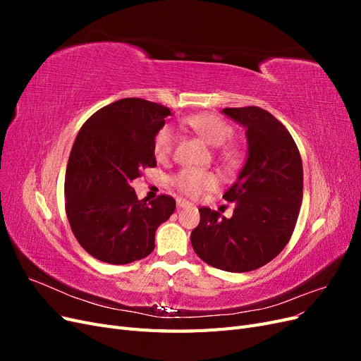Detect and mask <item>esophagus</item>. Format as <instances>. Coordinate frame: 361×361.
<instances>
[{
	"instance_id": "1",
	"label": "esophagus",
	"mask_w": 361,
	"mask_h": 361,
	"mask_svg": "<svg viewBox=\"0 0 361 361\" xmlns=\"http://www.w3.org/2000/svg\"><path fill=\"white\" fill-rule=\"evenodd\" d=\"M176 204H178L179 209H180V207H190V206H191V203H190V202L183 200V199H178V200H176Z\"/></svg>"
}]
</instances>
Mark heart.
I'll use <instances>...</instances> for the list:
<instances>
[{
  "label": "heart",
  "instance_id": "b5f03b06",
  "mask_svg": "<svg viewBox=\"0 0 361 361\" xmlns=\"http://www.w3.org/2000/svg\"><path fill=\"white\" fill-rule=\"evenodd\" d=\"M194 133H197L206 143L218 146L220 158L228 164L236 166L244 158V147L236 143H227L233 135V126L227 123L224 118L214 113H199L191 114L183 118ZM174 146H176V133L171 126H162L155 134L154 140V154L158 161H164L171 157ZM173 187L187 197L195 199L203 192L214 190L218 185V178L212 171L195 170V169H182L171 178Z\"/></svg>",
  "mask_w": 361,
  "mask_h": 361
}]
</instances>
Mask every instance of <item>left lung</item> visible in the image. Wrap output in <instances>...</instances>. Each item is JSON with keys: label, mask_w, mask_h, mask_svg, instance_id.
Listing matches in <instances>:
<instances>
[{"label": "left lung", "mask_w": 361, "mask_h": 361, "mask_svg": "<svg viewBox=\"0 0 361 361\" xmlns=\"http://www.w3.org/2000/svg\"><path fill=\"white\" fill-rule=\"evenodd\" d=\"M223 113L245 126L248 155L223 194L235 203L232 218L200 207L191 244L207 265L247 272L267 265L289 243L302 200V162L289 130L267 110L243 106Z\"/></svg>", "instance_id": "1"}]
</instances>
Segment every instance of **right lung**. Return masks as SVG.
<instances>
[{
    "label": "right lung",
    "instance_id": "1",
    "mask_svg": "<svg viewBox=\"0 0 361 361\" xmlns=\"http://www.w3.org/2000/svg\"><path fill=\"white\" fill-rule=\"evenodd\" d=\"M171 111L140 97H126L97 110L72 146L64 195L76 241L97 260L125 265L149 256L155 232L176 209L166 194L138 200L133 180L157 167L155 134Z\"/></svg>",
    "mask_w": 361,
    "mask_h": 361
}]
</instances>
